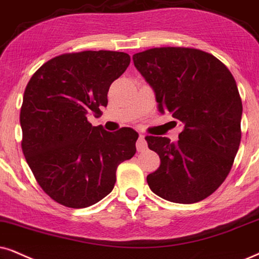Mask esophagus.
Returning <instances> with one entry per match:
<instances>
[{"instance_id":"esophagus-1","label":"esophagus","mask_w":259,"mask_h":259,"mask_svg":"<svg viewBox=\"0 0 259 259\" xmlns=\"http://www.w3.org/2000/svg\"><path fill=\"white\" fill-rule=\"evenodd\" d=\"M136 148L139 152H143V150L147 149V142L145 140V135H140L139 140L136 142Z\"/></svg>"}]
</instances>
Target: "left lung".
Masks as SVG:
<instances>
[{
  "mask_svg": "<svg viewBox=\"0 0 259 259\" xmlns=\"http://www.w3.org/2000/svg\"><path fill=\"white\" fill-rule=\"evenodd\" d=\"M133 61L155 92L160 112L184 125L177 143L146 136L161 161L147 176L150 190L183 204L207 198L227 178L240 145L243 104L233 75L217 57L192 48L148 49Z\"/></svg>",
  "mask_w": 259,
  "mask_h": 259,
  "instance_id": "1",
  "label": "left lung"
}]
</instances>
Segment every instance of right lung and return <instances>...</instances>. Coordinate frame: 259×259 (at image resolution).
I'll return each instance as SVG.
<instances>
[{
    "label": "right lung",
    "mask_w": 259,
    "mask_h": 259,
    "mask_svg": "<svg viewBox=\"0 0 259 259\" xmlns=\"http://www.w3.org/2000/svg\"><path fill=\"white\" fill-rule=\"evenodd\" d=\"M129 64L125 52H71L29 78L20 111L22 153L42 191L62 205L96 204L112 191L119 163L135 155V130L109 133L87 120L101 114L111 83Z\"/></svg>",
    "instance_id": "right-lung-1"
}]
</instances>
